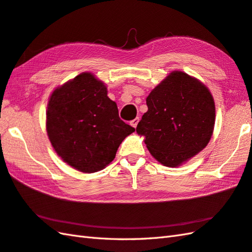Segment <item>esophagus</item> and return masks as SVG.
<instances>
[{"label": "esophagus", "instance_id": "obj_1", "mask_svg": "<svg viewBox=\"0 0 252 252\" xmlns=\"http://www.w3.org/2000/svg\"><path fill=\"white\" fill-rule=\"evenodd\" d=\"M138 123H139V118H136V119L132 120V121L130 122V125H131L132 127L136 128V127H137V125H138Z\"/></svg>", "mask_w": 252, "mask_h": 252}]
</instances>
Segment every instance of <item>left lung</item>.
Wrapping results in <instances>:
<instances>
[{
	"label": "left lung",
	"instance_id": "1",
	"mask_svg": "<svg viewBox=\"0 0 252 252\" xmlns=\"http://www.w3.org/2000/svg\"><path fill=\"white\" fill-rule=\"evenodd\" d=\"M147 111L137 126L158 162L175 168L210 142L216 109L213 95L199 79L173 70L146 97Z\"/></svg>",
	"mask_w": 252,
	"mask_h": 252
}]
</instances>
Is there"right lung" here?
Here are the masks:
<instances>
[{
	"mask_svg": "<svg viewBox=\"0 0 252 252\" xmlns=\"http://www.w3.org/2000/svg\"><path fill=\"white\" fill-rule=\"evenodd\" d=\"M107 85L85 71L60 85L49 97L46 129L55 153L83 173L105 169L134 128L123 122Z\"/></svg>",
	"mask_w": 252,
	"mask_h": 252,
	"instance_id": "1",
	"label": "right lung"
}]
</instances>
